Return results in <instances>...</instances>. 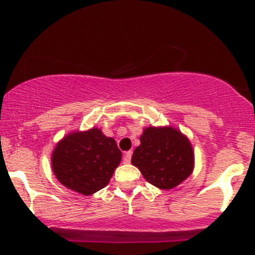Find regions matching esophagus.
I'll list each match as a JSON object with an SVG mask.
<instances>
[{
	"mask_svg": "<svg viewBox=\"0 0 255 255\" xmlns=\"http://www.w3.org/2000/svg\"><path fill=\"white\" fill-rule=\"evenodd\" d=\"M131 154H133V152H131V151L126 152L125 157H124V163H125V164H129L130 159H131Z\"/></svg>",
	"mask_w": 255,
	"mask_h": 255,
	"instance_id": "34e87169",
	"label": "esophagus"
}]
</instances>
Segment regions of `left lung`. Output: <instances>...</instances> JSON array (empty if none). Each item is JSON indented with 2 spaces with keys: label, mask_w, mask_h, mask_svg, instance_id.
<instances>
[{
  "label": "left lung",
  "mask_w": 255,
  "mask_h": 255,
  "mask_svg": "<svg viewBox=\"0 0 255 255\" xmlns=\"http://www.w3.org/2000/svg\"><path fill=\"white\" fill-rule=\"evenodd\" d=\"M131 164L148 183L159 189H172L191 176L194 150L189 139L171 126L146 127Z\"/></svg>",
  "instance_id": "1"
}]
</instances>
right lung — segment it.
<instances>
[{
	"mask_svg": "<svg viewBox=\"0 0 255 255\" xmlns=\"http://www.w3.org/2000/svg\"><path fill=\"white\" fill-rule=\"evenodd\" d=\"M121 159L115 139L93 127L63 136L52 151L51 166L58 182L66 188L91 195L109 183Z\"/></svg>",
	"mask_w": 255,
	"mask_h": 255,
	"instance_id": "add662e5",
	"label": "right lung"
}]
</instances>
